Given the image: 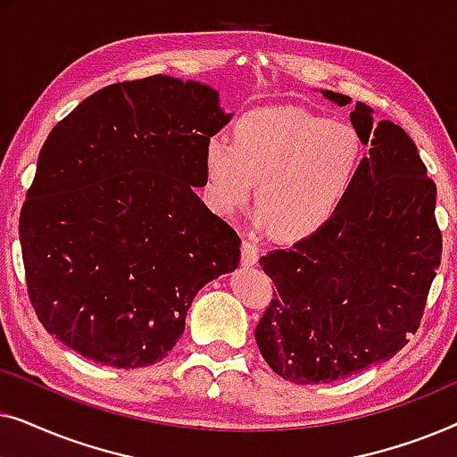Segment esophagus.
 <instances>
[{"label": "esophagus", "instance_id": "1", "mask_svg": "<svg viewBox=\"0 0 457 457\" xmlns=\"http://www.w3.org/2000/svg\"><path fill=\"white\" fill-rule=\"evenodd\" d=\"M260 260V249L252 239H243L241 243V262L243 266H255Z\"/></svg>", "mask_w": 457, "mask_h": 457}]
</instances>
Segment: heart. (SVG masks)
Wrapping results in <instances>:
<instances>
[{
  "label": "heart",
  "mask_w": 457,
  "mask_h": 457,
  "mask_svg": "<svg viewBox=\"0 0 457 457\" xmlns=\"http://www.w3.org/2000/svg\"><path fill=\"white\" fill-rule=\"evenodd\" d=\"M361 141L347 122L299 108L249 112L233 129V141L205 143V191L212 208L233 216L252 197L258 220L283 239H303L333 218L353 189Z\"/></svg>",
  "instance_id": "obj_1"
}]
</instances>
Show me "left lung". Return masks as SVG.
Masks as SVG:
<instances>
[{
    "mask_svg": "<svg viewBox=\"0 0 457 457\" xmlns=\"http://www.w3.org/2000/svg\"><path fill=\"white\" fill-rule=\"evenodd\" d=\"M349 118L370 149L345 204L316 233L260 258L277 293L255 343L266 364L297 385L333 383L391 360L420 327L441 264L436 187L416 143L391 120L374 122L366 104Z\"/></svg>",
    "mask_w": 457,
    "mask_h": 457,
    "instance_id": "8db88e82",
    "label": "left lung"
}]
</instances>
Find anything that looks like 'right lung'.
Segmentation results:
<instances>
[{
  "label": "right lung",
  "mask_w": 457,
  "mask_h": 457,
  "mask_svg": "<svg viewBox=\"0 0 457 457\" xmlns=\"http://www.w3.org/2000/svg\"><path fill=\"white\" fill-rule=\"evenodd\" d=\"M230 116L212 87L155 74L104 87L55 124L18 224L49 335L112 368L177 345L197 291L239 266V235L195 193Z\"/></svg>",
  "instance_id": "add662e5"
}]
</instances>
